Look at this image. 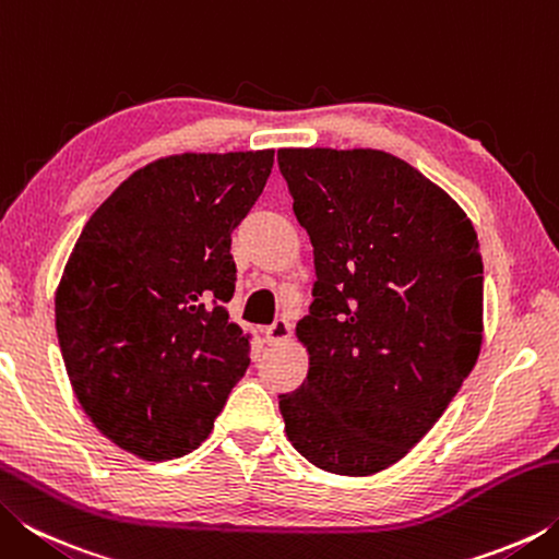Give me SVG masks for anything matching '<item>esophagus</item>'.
Segmentation results:
<instances>
[{
  "instance_id": "esophagus-1",
  "label": "esophagus",
  "mask_w": 559,
  "mask_h": 559,
  "mask_svg": "<svg viewBox=\"0 0 559 559\" xmlns=\"http://www.w3.org/2000/svg\"><path fill=\"white\" fill-rule=\"evenodd\" d=\"M263 337H266V343L269 345H278V343H283V340H288L290 337V323L286 318H278V320H273V323L263 330Z\"/></svg>"
}]
</instances>
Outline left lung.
Instances as JSON below:
<instances>
[{
  "instance_id": "left-lung-1",
  "label": "left lung",
  "mask_w": 559,
  "mask_h": 559,
  "mask_svg": "<svg viewBox=\"0 0 559 559\" xmlns=\"http://www.w3.org/2000/svg\"><path fill=\"white\" fill-rule=\"evenodd\" d=\"M316 257L296 335L308 377L281 394L286 437L337 476H372L424 439L484 343V263L466 212L382 150L283 147Z\"/></svg>"
}]
</instances>
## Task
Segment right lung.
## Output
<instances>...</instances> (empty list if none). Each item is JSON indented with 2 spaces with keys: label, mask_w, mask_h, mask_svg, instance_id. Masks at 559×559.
<instances>
[{
  "label": "right lung",
  "mask_w": 559,
  "mask_h": 559,
  "mask_svg": "<svg viewBox=\"0 0 559 559\" xmlns=\"http://www.w3.org/2000/svg\"><path fill=\"white\" fill-rule=\"evenodd\" d=\"M271 167L273 150L155 159L93 212L66 261L56 333L75 400L138 459L200 447L251 362L226 310L231 231Z\"/></svg>",
  "instance_id": "1"
}]
</instances>
